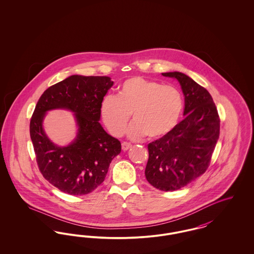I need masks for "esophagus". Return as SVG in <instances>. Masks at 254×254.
I'll return each instance as SVG.
<instances>
[{"mask_svg": "<svg viewBox=\"0 0 254 254\" xmlns=\"http://www.w3.org/2000/svg\"><path fill=\"white\" fill-rule=\"evenodd\" d=\"M130 147H131V144L130 143H128V142H123L122 143V149L123 150H127Z\"/></svg>", "mask_w": 254, "mask_h": 254, "instance_id": "obj_1", "label": "esophagus"}]
</instances>
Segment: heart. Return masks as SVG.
Returning <instances> with one entry per match:
<instances>
[{
    "instance_id": "1",
    "label": "heart",
    "mask_w": 254,
    "mask_h": 254,
    "mask_svg": "<svg viewBox=\"0 0 254 254\" xmlns=\"http://www.w3.org/2000/svg\"><path fill=\"white\" fill-rule=\"evenodd\" d=\"M184 109L178 88L143 77H131L118 87L117 95H107L101 103L102 119L109 132L120 136L132 115L131 137L160 138L177 125Z\"/></svg>"
}]
</instances>
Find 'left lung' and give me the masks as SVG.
Returning <instances> with one entry per match:
<instances>
[{
    "label": "left lung",
    "mask_w": 254,
    "mask_h": 254,
    "mask_svg": "<svg viewBox=\"0 0 254 254\" xmlns=\"http://www.w3.org/2000/svg\"><path fill=\"white\" fill-rule=\"evenodd\" d=\"M175 78L185 95L186 118L170 132L147 145V182L163 191H173L205 173L220 134V118L209 92L184 73H162Z\"/></svg>",
    "instance_id": "1"
}]
</instances>
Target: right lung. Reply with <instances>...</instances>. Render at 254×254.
Segmentation results:
<instances>
[{
    "label": "right lung",
    "mask_w": 254,
    "mask_h": 254,
    "mask_svg": "<svg viewBox=\"0 0 254 254\" xmlns=\"http://www.w3.org/2000/svg\"><path fill=\"white\" fill-rule=\"evenodd\" d=\"M113 82L108 76L72 75L49 87L38 100L30 119V138L37 165L46 180L70 195L92 192L105 180L121 143L99 123L101 103ZM69 109L78 125L76 139L67 147L54 145L42 128L45 112Z\"/></svg>",
    "instance_id": "add662e5"
}]
</instances>
